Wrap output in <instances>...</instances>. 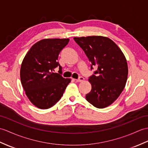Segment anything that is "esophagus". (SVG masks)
<instances>
[{
    "label": "esophagus",
    "mask_w": 148,
    "mask_h": 148,
    "mask_svg": "<svg viewBox=\"0 0 148 148\" xmlns=\"http://www.w3.org/2000/svg\"><path fill=\"white\" fill-rule=\"evenodd\" d=\"M84 78L83 77L80 76L79 77V78L77 79H76L75 81H76L77 82H82V81H84Z\"/></svg>",
    "instance_id": "1"
}]
</instances>
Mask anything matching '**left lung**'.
<instances>
[{
	"label": "left lung",
	"mask_w": 148,
	"mask_h": 148,
	"mask_svg": "<svg viewBox=\"0 0 148 148\" xmlns=\"http://www.w3.org/2000/svg\"><path fill=\"white\" fill-rule=\"evenodd\" d=\"M91 62V69H97L89 77L91 90L86 99L98 108L111 105L121 94L126 84L128 67L120 48L108 38L101 36L74 37Z\"/></svg>",
	"instance_id": "obj_1"
}]
</instances>
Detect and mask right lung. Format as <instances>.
Listing matches in <instances>:
<instances>
[{
    "mask_svg": "<svg viewBox=\"0 0 148 148\" xmlns=\"http://www.w3.org/2000/svg\"><path fill=\"white\" fill-rule=\"evenodd\" d=\"M69 39H44L36 43L26 55L21 67V81L32 103L48 109L60 100L71 79L62 76V68L57 61ZM56 67L58 73H53Z\"/></svg>",
    "mask_w": 148,
    "mask_h": 148,
    "instance_id": "right-lung-1",
    "label": "right lung"
}]
</instances>
